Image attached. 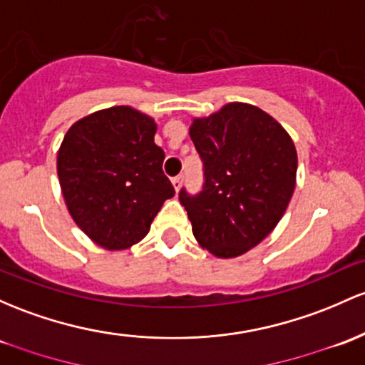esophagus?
<instances>
[{"mask_svg": "<svg viewBox=\"0 0 365 365\" xmlns=\"http://www.w3.org/2000/svg\"><path fill=\"white\" fill-rule=\"evenodd\" d=\"M182 182H183V176H182V175L175 176V178L171 180V183H173V187H175V190H176V192H178L180 189H182Z\"/></svg>", "mask_w": 365, "mask_h": 365, "instance_id": "esophagus-1", "label": "esophagus"}]
</instances>
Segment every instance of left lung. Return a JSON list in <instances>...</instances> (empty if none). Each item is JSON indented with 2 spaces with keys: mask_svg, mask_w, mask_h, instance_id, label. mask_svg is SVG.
Wrapping results in <instances>:
<instances>
[{
  "mask_svg": "<svg viewBox=\"0 0 365 365\" xmlns=\"http://www.w3.org/2000/svg\"><path fill=\"white\" fill-rule=\"evenodd\" d=\"M189 133L206 178L199 195L180 190L195 241L218 258L247 253L277 227L293 197V140L270 114L242 102L194 118Z\"/></svg>",
  "mask_w": 365,
  "mask_h": 365,
  "instance_id": "8db88e82",
  "label": "left lung"
}]
</instances>
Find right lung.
Here are the masks:
<instances>
[{"instance_id": "obj_1", "label": "right lung", "mask_w": 365, "mask_h": 365, "mask_svg": "<svg viewBox=\"0 0 365 365\" xmlns=\"http://www.w3.org/2000/svg\"><path fill=\"white\" fill-rule=\"evenodd\" d=\"M158 124L130 106L85 115L69 128L57 154V173L76 225L100 247L128 250L175 189L163 173Z\"/></svg>"}]
</instances>
